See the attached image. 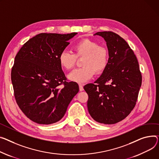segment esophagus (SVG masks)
Masks as SVG:
<instances>
[{"label": "esophagus", "instance_id": "1", "mask_svg": "<svg viewBox=\"0 0 159 159\" xmlns=\"http://www.w3.org/2000/svg\"><path fill=\"white\" fill-rule=\"evenodd\" d=\"M79 90L80 91H84V88H83V86L82 85V84H79Z\"/></svg>", "mask_w": 159, "mask_h": 159}]
</instances>
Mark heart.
Instances as JSON below:
<instances>
[{
	"instance_id": "obj_1",
	"label": "heart",
	"mask_w": 159,
	"mask_h": 159,
	"mask_svg": "<svg viewBox=\"0 0 159 159\" xmlns=\"http://www.w3.org/2000/svg\"><path fill=\"white\" fill-rule=\"evenodd\" d=\"M74 54L67 51L62 52L59 56V64L62 68L70 70L75 66L77 58H82L83 66L74 70L68 75V79L79 84L88 82L94 75L102 73L109 65L108 50L89 39H84L74 45Z\"/></svg>"
}]
</instances>
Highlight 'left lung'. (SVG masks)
Segmentation results:
<instances>
[{
  "instance_id": "8db88e82",
  "label": "left lung",
  "mask_w": 159,
  "mask_h": 159,
  "mask_svg": "<svg viewBox=\"0 0 159 159\" xmlns=\"http://www.w3.org/2000/svg\"><path fill=\"white\" fill-rule=\"evenodd\" d=\"M109 54V65L95 84L84 87L88 94V109L94 120L115 124L134 108L141 86L142 76L137 57L126 41L111 31L98 32Z\"/></svg>"
}]
</instances>
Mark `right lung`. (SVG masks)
I'll use <instances>...</instances> for the list:
<instances>
[{"instance_id": "right-lung-1", "label": "right lung", "mask_w": 159, "mask_h": 159, "mask_svg": "<svg viewBox=\"0 0 159 159\" xmlns=\"http://www.w3.org/2000/svg\"><path fill=\"white\" fill-rule=\"evenodd\" d=\"M77 33H41L28 40L15 58L11 81L20 109L38 124L56 123L79 91L78 84L67 82L59 56Z\"/></svg>"}]
</instances>
